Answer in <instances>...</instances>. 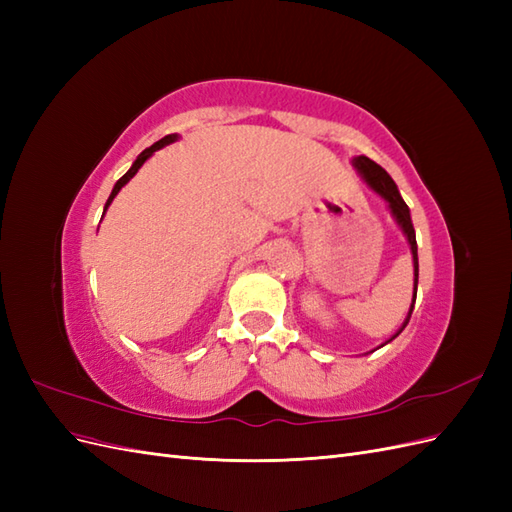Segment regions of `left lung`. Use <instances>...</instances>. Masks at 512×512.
I'll use <instances>...</instances> for the list:
<instances>
[{"mask_svg":"<svg viewBox=\"0 0 512 512\" xmlns=\"http://www.w3.org/2000/svg\"><path fill=\"white\" fill-rule=\"evenodd\" d=\"M354 166L359 168V173L363 175V179L371 185V190H376L386 203H389L393 215L397 224L401 226V230H404V235L408 237V243H410V250H412V258H414V301H416V286H418V254H416V235H414V226H412V220H410V209L408 205L404 203V198H401L399 190L395 181L389 177V173L382 166H378L374 160H369L365 156H359L354 158ZM412 309H414V303L410 307V314L404 322V327H401L397 331V335L406 329V324L410 322V316H412ZM395 335V337H397Z\"/></svg>","mask_w":512,"mask_h":512,"instance_id":"left-lung-1","label":"left lung"}]
</instances>
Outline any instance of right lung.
<instances>
[{"label":"right lung","instance_id":"1","mask_svg":"<svg viewBox=\"0 0 512 512\" xmlns=\"http://www.w3.org/2000/svg\"><path fill=\"white\" fill-rule=\"evenodd\" d=\"M173 141H177V134H168V136L160 138V141H158V143H153V145H151L149 149H145V151L141 153V156H138V158H136V162L132 164V168L128 170V173H126V175H123V177H121V179H119V181L115 183V188H113L111 196H108V200H106V207L113 203V198L117 196V192H119V190L123 188V185H126V183H128V181H130V179H132V177H134V175L138 173V168H141V166L145 164V160H147V158L151 156V153H153V151H158V149H162L164 145H168V143H173ZM104 211H106V209H104Z\"/></svg>","mask_w":512,"mask_h":512}]
</instances>
